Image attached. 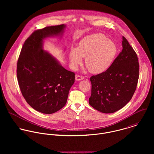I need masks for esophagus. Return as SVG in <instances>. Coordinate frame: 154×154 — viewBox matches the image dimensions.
<instances>
[{
  "label": "esophagus",
  "instance_id": "obj_1",
  "mask_svg": "<svg viewBox=\"0 0 154 154\" xmlns=\"http://www.w3.org/2000/svg\"><path fill=\"white\" fill-rule=\"evenodd\" d=\"M84 78L83 76H79V75H76V76H75V79H76V81H81V80L84 79Z\"/></svg>",
  "mask_w": 154,
  "mask_h": 154
}]
</instances>
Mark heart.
I'll use <instances>...</instances> for the list:
<instances>
[{"label": "heart", "instance_id": "b5f03b06", "mask_svg": "<svg viewBox=\"0 0 154 154\" xmlns=\"http://www.w3.org/2000/svg\"><path fill=\"white\" fill-rule=\"evenodd\" d=\"M117 53V47L113 42L102 34H95L83 38L77 48H72L69 59L72 68L76 69L82 63V57L85 58V63L90 72L100 73L111 66Z\"/></svg>", "mask_w": 154, "mask_h": 154}]
</instances>
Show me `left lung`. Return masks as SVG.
Here are the masks:
<instances>
[{"label": "left lung", "mask_w": 154, "mask_h": 154, "mask_svg": "<svg viewBox=\"0 0 154 154\" xmlns=\"http://www.w3.org/2000/svg\"><path fill=\"white\" fill-rule=\"evenodd\" d=\"M123 49L104 72L92 76L89 104L103 113H113L125 107L136 90L139 66L136 53L123 37Z\"/></svg>", "instance_id": "8db88e82"}]
</instances>
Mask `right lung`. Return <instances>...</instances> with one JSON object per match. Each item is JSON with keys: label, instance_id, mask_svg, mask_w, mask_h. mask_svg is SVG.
Returning <instances> with one entry per match:
<instances>
[{"label": "right lung", "instance_id": "add662e5", "mask_svg": "<svg viewBox=\"0 0 154 154\" xmlns=\"http://www.w3.org/2000/svg\"><path fill=\"white\" fill-rule=\"evenodd\" d=\"M65 24L47 26L34 31L25 42L17 63V78L22 95L34 110L52 114L66 104L75 82V73L44 50V40L62 38Z\"/></svg>", "mask_w": 154, "mask_h": 154}]
</instances>
